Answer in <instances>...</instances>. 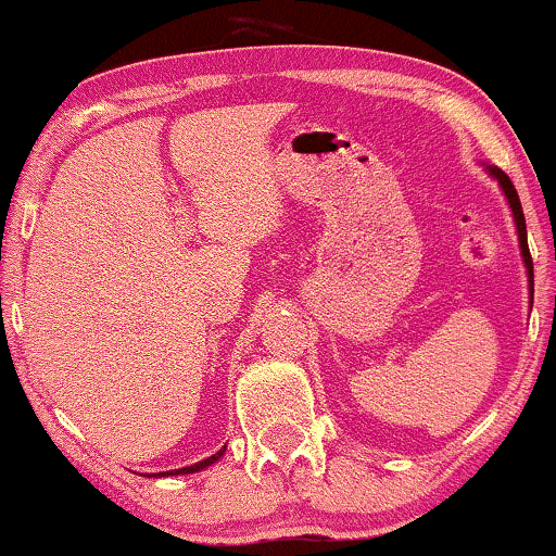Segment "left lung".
<instances>
[{"label": "left lung", "mask_w": 556, "mask_h": 556, "mask_svg": "<svg viewBox=\"0 0 556 556\" xmlns=\"http://www.w3.org/2000/svg\"><path fill=\"white\" fill-rule=\"evenodd\" d=\"M483 169L489 172V177H491V179H496V181H498L501 192H504L506 202H508V210H511V215H514L516 235H519V250H521V257H523V268H527V278H529V303H534V263H531V255H529V242H527V219H523V210H521L519 194H516V189H514V185H511V179H508L506 174L498 169V166H489V164H483Z\"/></svg>", "instance_id": "obj_1"}]
</instances>
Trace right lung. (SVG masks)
<instances>
[{"mask_svg": "<svg viewBox=\"0 0 556 556\" xmlns=\"http://www.w3.org/2000/svg\"><path fill=\"white\" fill-rule=\"evenodd\" d=\"M225 451H227V445L219 447V451H217L215 455H210V458H204V460H200V463H194V466H187V468H174V470H162V473H151V476H154V478H166V476H187V473H200V470L210 468L212 463H217L219 458H223Z\"/></svg>", "mask_w": 556, "mask_h": 556, "instance_id": "obj_1", "label": "right lung"}]
</instances>
